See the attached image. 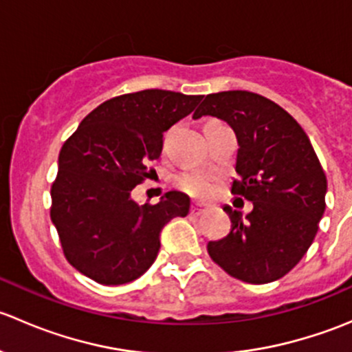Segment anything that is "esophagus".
<instances>
[{
    "label": "esophagus",
    "instance_id": "obj_1",
    "mask_svg": "<svg viewBox=\"0 0 352 352\" xmlns=\"http://www.w3.org/2000/svg\"><path fill=\"white\" fill-rule=\"evenodd\" d=\"M190 211H192V214L199 216V214H202V212L209 211V208H206V206H202V204H194V206H192V209H190Z\"/></svg>",
    "mask_w": 352,
    "mask_h": 352
}]
</instances>
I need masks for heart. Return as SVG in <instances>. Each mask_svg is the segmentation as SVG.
<instances>
[{
	"mask_svg": "<svg viewBox=\"0 0 352 352\" xmlns=\"http://www.w3.org/2000/svg\"><path fill=\"white\" fill-rule=\"evenodd\" d=\"M177 186L194 197H204L212 189V177L209 173L189 172L177 177Z\"/></svg>",
	"mask_w": 352,
	"mask_h": 352,
	"instance_id": "b5f03b06",
	"label": "heart"
}]
</instances>
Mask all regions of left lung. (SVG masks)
<instances>
[{"label": "left lung", "instance_id": "left-lung-1", "mask_svg": "<svg viewBox=\"0 0 352 352\" xmlns=\"http://www.w3.org/2000/svg\"><path fill=\"white\" fill-rule=\"evenodd\" d=\"M225 120L239 141L232 192L247 216L225 206L232 230L208 243L212 261L252 285L278 281L303 258L325 211L327 179L300 124L269 98L245 90L211 94L194 112Z\"/></svg>", "mask_w": 352, "mask_h": 352}]
</instances>
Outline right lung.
<instances>
[{"label": "right lung", "mask_w": 352, "mask_h": 352, "mask_svg": "<svg viewBox=\"0 0 352 352\" xmlns=\"http://www.w3.org/2000/svg\"><path fill=\"white\" fill-rule=\"evenodd\" d=\"M202 95L143 90L91 110L63 144L51 189V219L67 262L105 286L143 276L170 219L187 216L190 197L170 190L138 204L133 189L150 177L165 131L189 116Z\"/></svg>", "instance_id": "1"}]
</instances>
